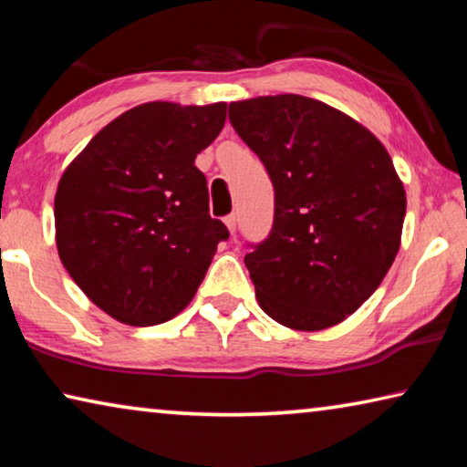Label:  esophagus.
<instances>
[{"mask_svg":"<svg viewBox=\"0 0 467 467\" xmlns=\"http://www.w3.org/2000/svg\"><path fill=\"white\" fill-rule=\"evenodd\" d=\"M224 224L228 226V231H231V234L236 233V216H234V214H228V216L224 218Z\"/></svg>","mask_w":467,"mask_h":467,"instance_id":"1","label":"esophagus"}]
</instances>
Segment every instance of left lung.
I'll return each mask as SVG.
<instances>
[{"label": "left lung", "mask_w": 467, "mask_h": 467, "mask_svg": "<svg viewBox=\"0 0 467 467\" xmlns=\"http://www.w3.org/2000/svg\"><path fill=\"white\" fill-rule=\"evenodd\" d=\"M234 131L274 185V224L244 255L257 303L319 331L373 295L400 251L406 192L381 141L326 102L278 94L231 102Z\"/></svg>", "instance_id": "8db88e82"}]
</instances>
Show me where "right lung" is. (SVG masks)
I'll use <instances>...</instances> for the list:
<instances>
[{
	"mask_svg": "<svg viewBox=\"0 0 467 467\" xmlns=\"http://www.w3.org/2000/svg\"><path fill=\"white\" fill-rule=\"evenodd\" d=\"M224 121L226 102H146L102 128L61 175L59 259L113 319L144 327L175 317L228 239L195 167Z\"/></svg>",
	"mask_w": 467,
	"mask_h": 467,
	"instance_id": "obj_1",
	"label": "right lung"
}]
</instances>
